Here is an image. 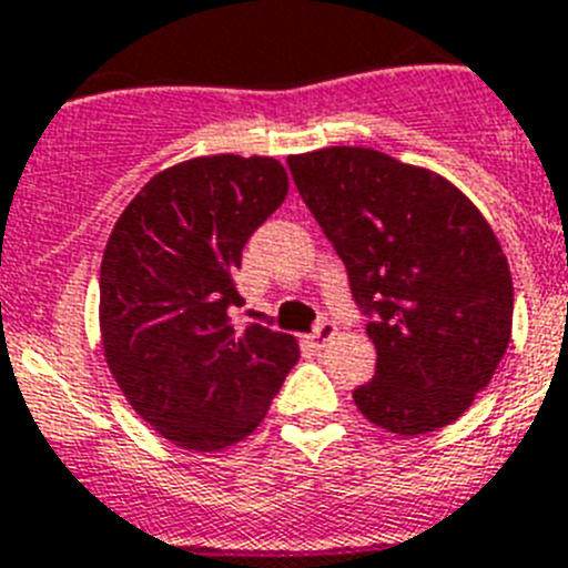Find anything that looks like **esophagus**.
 I'll use <instances>...</instances> for the list:
<instances>
[{
  "label": "esophagus",
  "instance_id": "obj_1",
  "mask_svg": "<svg viewBox=\"0 0 568 568\" xmlns=\"http://www.w3.org/2000/svg\"><path fill=\"white\" fill-rule=\"evenodd\" d=\"M335 333H338V327H335L333 321H318L313 329V335H310V344H313L315 349H321V346L329 344V341L335 338Z\"/></svg>",
  "mask_w": 568,
  "mask_h": 568
}]
</instances>
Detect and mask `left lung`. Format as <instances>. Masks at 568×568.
Segmentation results:
<instances>
[{"mask_svg": "<svg viewBox=\"0 0 568 568\" xmlns=\"http://www.w3.org/2000/svg\"><path fill=\"white\" fill-rule=\"evenodd\" d=\"M287 164L373 318L361 415L406 438L458 420L511 338L515 290L489 222L444 175L381 150L324 148Z\"/></svg>", "mask_w": 568, "mask_h": 568, "instance_id": "8db88e82", "label": "left lung"}]
</instances>
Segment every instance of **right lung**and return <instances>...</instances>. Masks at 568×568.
Wrapping results in <instances>:
<instances>
[{
  "label": "right lung",
  "mask_w": 568,
  "mask_h": 568,
  "mask_svg": "<svg viewBox=\"0 0 568 568\" xmlns=\"http://www.w3.org/2000/svg\"><path fill=\"white\" fill-rule=\"evenodd\" d=\"M270 155H199L155 173L119 215L99 275L104 361L170 444L215 453L247 438L298 361V341L233 327V273L287 199Z\"/></svg>",
  "instance_id": "add662e5"
}]
</instances>
